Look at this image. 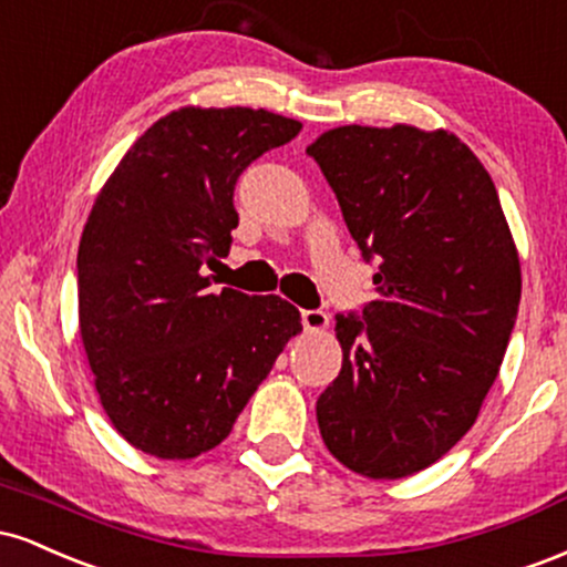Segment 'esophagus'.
<instances>
[{
    "label": "esophagus",
    "instance_id": "34e87169",
    "mask_svg": "<svg viewBox=\"0 0 567 567\" xmlns=\"http://www.w3.org/2000/svg\"><path fill=\"white\" fill-rule=\"evenodd\" d=\"M328 315L322 309H303L301 311V324L309 333H320V330L328 328Z\"/></svg>",
    "mask_w": 567,
    "mask_h": 567
}]
</instances>
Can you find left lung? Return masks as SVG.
<instances>
[{"instance_id": "obj_1", "label": "left lung", "mask_w": 567, "mask_h": 567, "mask_svg": "<svg viewBox=\"0 0 567 567\" xmlns=\"http://www.w3.org/2000/svg\"><path fill=\"white\" fill-rule=\"evenodd\" d=\"M341 205L379 298L336 317L338 379L317 400L351 472L426 470L470 432L517 320L519 258L483 162L447 130L347 125L306 148Z\"/></svg>"}]
</instances>
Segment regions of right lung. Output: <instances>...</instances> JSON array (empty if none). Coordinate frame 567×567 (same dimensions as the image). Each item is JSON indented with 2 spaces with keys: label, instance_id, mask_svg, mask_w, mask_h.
Listing matches in <instances>:
<instances>
[{
  "label": "right lung",
  "instance_id": "obj_1",
  "mask_svg": "<svg viewBox=\"0 0 567 567\" xmlns=\"http://www.w3.org/2000/svg\"><path fill=\"white\" fill-rule=\"evenodd\" d=\"M301 122L266 109L184 106L154 122L97 194L80 252V336L116 432L157 458L229 437L301 315L279 296L210 290L229 252L234 186Z\"/></svg>",
  "mask_w": 567,
  "mask_h": 567
}]
</instances>
